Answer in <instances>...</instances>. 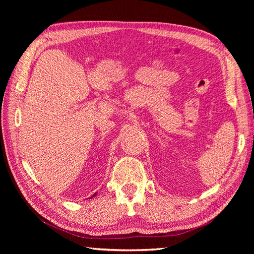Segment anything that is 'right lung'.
Wrapping results in <instances>:
<instances>
[{
  "label": "right lung",
  "mask_w": 254,
  "mask_h": 254,
  "mask_svg": "<svg viewBox=\"0 0 254 254\" xmlns=\"http://www.w3.org/2000/svg\"><path fill=\"white\" fill-rule=\"evenodd\" d=\"M95 195H96V193H95V194H94V195H93V196H92V197H94V196H95Z\"/></svg>",
  "instance_id": "add662e5"
}]
</instances>
